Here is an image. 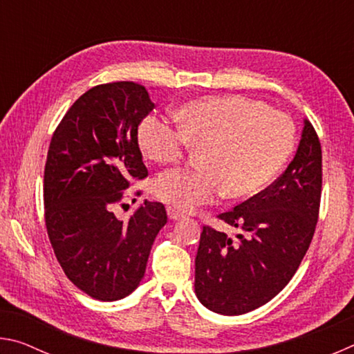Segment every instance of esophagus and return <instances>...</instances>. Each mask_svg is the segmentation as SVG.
<instances>
[{"mask_svg":"<svg viewBox=\"0 0 354 354\" xmlns=\"http://www.w3.org/2000/svg\"><path fill=\"white\" fill-rule=\"evenodd\" d=\"M167 214H169L170 220H181L184 217L181 212L176 211V209H173V207H167Z\"/></svg>","mask_w":354,"mask_h":354,"instance_id":"34e87169","label":"esophagus"}]
</instances>
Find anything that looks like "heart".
I'll return each instance as SVG.
<instances>
[{
    "label": "heart",
    "mask_w": 354,
    "mask_h": 354,
    "mask_svg": "<svg viewBox=\"0 0 354 354\" xmlns=\"http://www.w3.org/2000/svg\"><path fill=\"white\" fill-rule=\"evenodd\" d=\"M173 117L178 129L158 117L143 120L139 145L158 165L179 162L189 149L200 151L198 170L165 173L153 187L156 198L183 212L220 195L245 200L259 194L295 145V128L286 113L241 95L189 101Z\"/></svg>",
    "instance_id": "obj_1"
}]
</instances>
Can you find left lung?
<instances>
[{
    "instance_id": "8db88e82",
    "label": "left lung",
    "mask_w": 354,
    "mask_h": 354,
    "mask_svg": "<svg viewBox=\"0 0 354 354\" xmlns=\"http://www.w3.org/2000/svg\"><path fill=\"white\" fill-rule=\"evenodd\" d=\"M322 196V147L304 120L295 158L272 185L218 215L242 230L237 241L203 226L195 257V293L221 315L270 301L298 270L313 241Z\"/></svg>"
}]
</instances>
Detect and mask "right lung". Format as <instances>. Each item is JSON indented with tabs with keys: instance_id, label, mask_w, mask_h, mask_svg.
<instances>
[{
	"instance_id": "obj_1",
	"label": "right lung",
	"mask_w": 354,
	"mask_h": 354,
	"mask_svg": "<svg viewBox=\"0 0 354 354\" xmlns=\"http://www.w3.org/2000/svg\"><path fill=\"white\" fill-rule=\"evenodd\" d=\"M153 107L140 84H100L75 101L48 149V237L67 278L101 301L137 289L154 239L167 223L162 203L145 200L128 221L112 212L131 181L148 176L137 131Z\"/></svg>"
}]
</instances>
